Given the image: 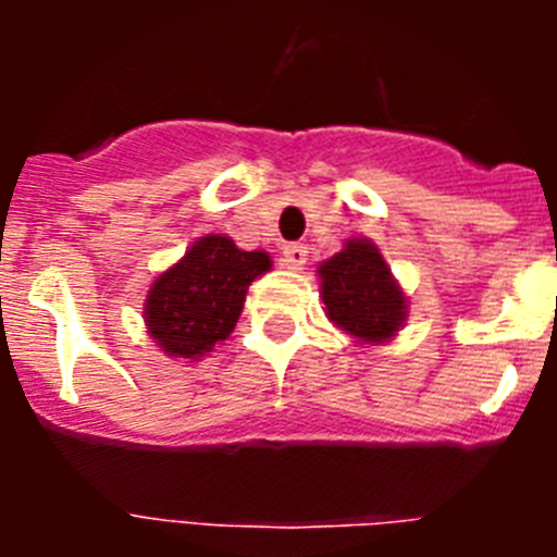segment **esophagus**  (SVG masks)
I'll use <instances>...</instances> for the list:
<instances>
[{
	"label": "esophagus",
	"instance_id": "obj_1",
	"mask_svg": "<svg viewBox=\"0 0 557 557\" xmlns=\"http://www.w3.org/2000/svg\"><path fill=\"white\" fill-rule=\"evenodd\" d=\"M307 245H298V243H293V245H287V248H284V253H282V262L287 264L289 270H304V264H307Z\"/></svg>",
	"mask_w": 557,
	"mask_h": 557
}]
</instances>
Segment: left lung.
<instances>
[{
    "label": "left lung",
    "instance_id": "obj_1",
    "mask_svg": "<svg viewBox=\"0 0 557 557\" xmlns=\"http://www.w3.org/2000/svg\"><path fill=\"white\" fill-rule=\"evenodd\" d=\"M318 275L326 318L357 343L379 346L405 326L407 295L371 239H348Z\"/></svg>",
    "mask_w": 557,
    "mask_h": 557
}]
</instances>
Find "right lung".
<instances>
[{
  "instance_id": "add662e5",
  "label": "right lung",
  "mask_w": 557,
  "mask_h": 557,
  "mask_svg": "<svg viewBox=\"0 0 557 557\" xmlns=\"http://www.w3.org/2000/svg\"><path fill=\"white\" fill-rule=\"evenodd\" d=\"M270 268L264 250L236 248L223 234L200 236L184 259L150 284L147 334L166 357L195 362L234 332L250 282Z\"/></svg>"
}]
</instances>
